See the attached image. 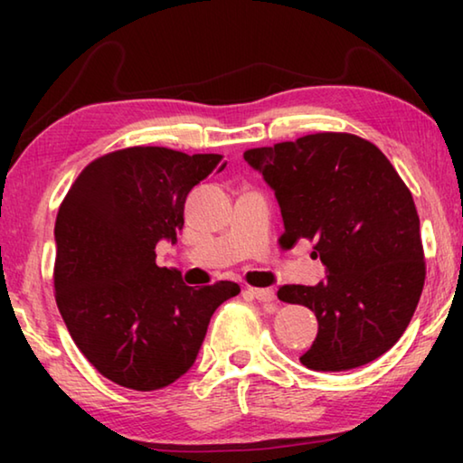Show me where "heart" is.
<instances>
[{"label": "heart", "mask_w": 463, "mask_h": 463, "mask_svg": "<svg viewBox=\"0 0 463 463\" xmlns=\"http://www.w3.org/2000/svg\"><path fill=\"white\" fill-rule=\"evenodd\" d=\"M255 203H257V198H255L253 194L242 195V198L237 202V213H239V214H249L250 210L255 208Z\"/></svg>", "instance_id": "heart-1"}]
</instances>
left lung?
I'll return each instance as SVG.
<instances>
[{
  "instance_id": "obj_1",
  "label": "left lung",
  "mask_w": 463,
  "mask_h": 463,
  "mask_svg": "<svg viewBox=\"0 0 463 463\" xmlns=\"http://www.w3.org/2000/svg\"><path fill=\"white\" fill-rule=\"evenodd\" d=\"M222 155L132 146L81 171L54 222V298L85 359L118 386L165 388L194 365L224 281L156 265L177 241L187 194Z\"/></svg>"
}]
</instances>
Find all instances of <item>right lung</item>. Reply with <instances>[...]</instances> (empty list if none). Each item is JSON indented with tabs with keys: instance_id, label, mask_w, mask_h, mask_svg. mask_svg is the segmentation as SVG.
Returning a JSON list of instances; mask_svg holds the SVG:
<instances>
[{
	"instance_id": "add662e5",
	"label": "right lung",
	"mask_w": 463,
	"mask_h": 463,
	"mask_svg": "<svg viewBox=\"0 0 463 463\" xmlns=\"http://www.w3.org/2000/svg\"><path fill=\"white\" fill-rule=\"evenodd\" d=\"M279 203L286 247L315 242L325 278L296 286L318 333L300 362L315 372L365 365L401 339L425 284L419 214L378 146L317 132L245 155Z\"/></svg>"
}]
</instances>
